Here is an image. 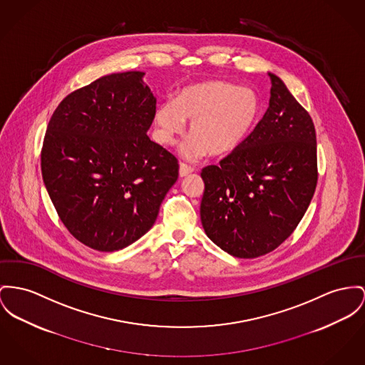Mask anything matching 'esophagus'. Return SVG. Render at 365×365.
<instances>
[{
    "label": "esophagus",
    "mask_w": 365,
    "mask_h": 365,
    "mask_svg": "<svg viewBox=\"0 0 365 365\" xmlns=\"http://www.w3.org/2000/svg\"><path fill=\"white\" fill-rule=\"evenodd\" d=\"M180 177H187L188 174H191V173H194V168H191V166H188V165H185V163H180Z\"/></svg>",
    "instance_id": "1"
}]
</instances>
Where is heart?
Masks as SVG:
<instances>
[{
    "instance_id": "obj_1",
    "label": "heart",
    "mask_w": 365,
    "mask_h": 365,
    "mask_svg": "<svg viewBox=\"0 0 365 365\" xmlns=\"http://www.w3.org/2000/svg\"><path fill=\"white\" fill-rule=\"evenodd\" d=\"M260 101L255 90L224 80H203L184 87L174 101L160 103L153 115L158 141L174 145L190 123L191 138L181 146L187 160L210 153L225 158L238 150L255 128Z\"/></svg>"
}]
</instances>
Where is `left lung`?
<instances>
[{
    "label": "left lung",
    "mask_w": 365,
    "mask_h": 365,
    "mask_svg": "<svg viewBox=\"0 0 365 365\" xmlns=\"http://www.w3.org/2000/svg\"><path fill=\"white\" fill-rule=\"evenodd\" d=\"M267 112L243 145L205 168L200 220L206 235L234 257L253 259L284 242L317 187L314 123L274 73Z\"/></svg>",
    "instance_id": "1"
}]
</instances>
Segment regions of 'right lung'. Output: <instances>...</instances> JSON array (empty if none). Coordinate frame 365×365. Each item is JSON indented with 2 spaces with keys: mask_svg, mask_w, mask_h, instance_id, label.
<instances>
[{
  "mask_svg": "<svg viewBox=\"0 0 365 365\" xmlns=\"http://www.w3.org/2000/svg\"><path fill=\"white\" fill-rule=\"evenodd\" d=\"M144 72L103 76L55 109L41 173L59 219L99 252L135 242L178 178L177 159L146 135L156 98Z\"/></svg>",
  "mask_w": 365,
  "mask_h": 365,
  "instance_id": "right-lung-1",
  "label": "right lung"
}]
</instances>
